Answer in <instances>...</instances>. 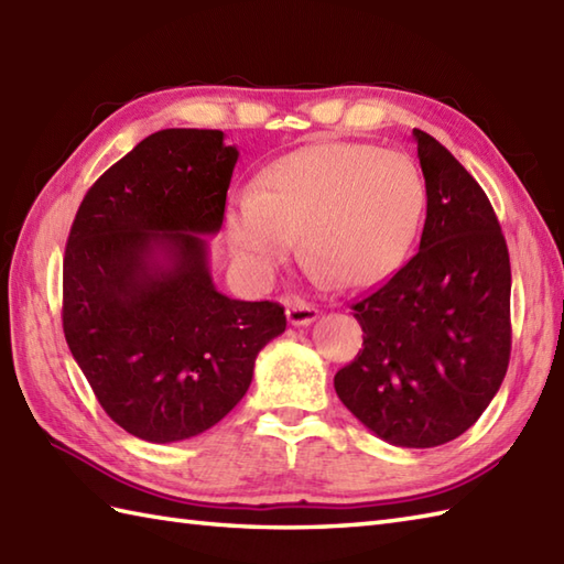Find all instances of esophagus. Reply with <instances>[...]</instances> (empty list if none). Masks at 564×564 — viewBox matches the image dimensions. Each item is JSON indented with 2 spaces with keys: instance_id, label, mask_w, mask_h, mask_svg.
Instances as JSON below:
<instances>
[{
  "instance_id": "1",
  "label": "esophagus",
  "mask_w": 564,
  "mask_h": 564,
  "mask_svg": "<svg viewBox=\"0 0 564 564\" xmlns=\"http://www.w3.org/2000/svg\"><path fill=\"white\" fill-rule=\"evenodd\" d=\"M317 315H319V310L303 303V301H291L289 307H285V317H289L293 327H305V325H310V322H315Z\"/></svg>"
}]
</instances>
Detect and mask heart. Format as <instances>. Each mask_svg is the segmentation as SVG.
<instances>
[{
	"instance_id": "heart-1",
	"label": "heart",
	"mask_w": 564,
	"mask_h": 564,
	"mask_svg": "<svg viewBox=\"0 0 564 564\" xmlns=\"http://www.w3.org/2000/svg\"><path fill=\"white\" fill-rule=\"evenodd\" d=\"M424 208V178L406 154L315 142L271 162L254 194L227 210L225 227L232 257L257 279H269L301 235L317 279L364 289L400 267Z\"/></svg>"
}]
</instances>
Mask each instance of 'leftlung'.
Returning <instances> with one entry per match:
<instances>
[{
	"mask_svg": "<svg viewBox=\"0 0 564 564\" xmlns=\"http://www.w3.org/2000/svg\"><path fill=\"white\" fill-rule=\"evenodd\" d=\"M412 135L426 182L422 242L354 305L364 349L334 390L378 438L434 448L465 434L507 376L511 267L480 184L436 138Z\"/></svg>",
	"mask_w": 564,
	"mask_h": 564,
	"instance_id": "obj_1",
	"label": "left lung"
}]
</instances>
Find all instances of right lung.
Wrapping results in <instances>:
<instances>
[{"label":"right lung","instance_id":"add662e5","mask_svg":"<svg viewBox=\"0 0 564 564\" xmlns=\"http://www.w3.org/2000/svg\"><path fill=\"white\" fill-rule=\"evenodd\" d=\"M237 158L223 130H160L99 176L72 223L65 339L104 412L142 441L218 424L285 332L279 303L232 301L210 275L206 237L223 227Z\"/></svg>","mask_w":564,"mask_h":564}]
</instances>
